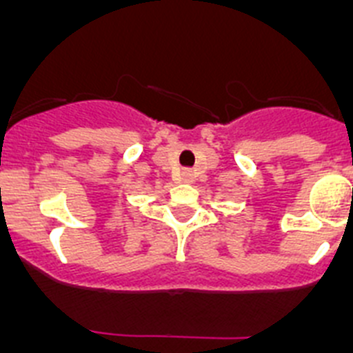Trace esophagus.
<instances>
[{"label":"esophagus","instance_id":"1","mask_svg":"<svg viewBox=\"0 0 353 353\" xmlns=\"http://www.w3.org/2000/svg\"><path fill=\"white\" fill-rule=\"evenodd\" d=\"M192 179H194V174H192L191 171H182V174H180V180H182L183 183H191Z\"/></svg>","mask_w":353,"mask_h":353}]
</instances>
